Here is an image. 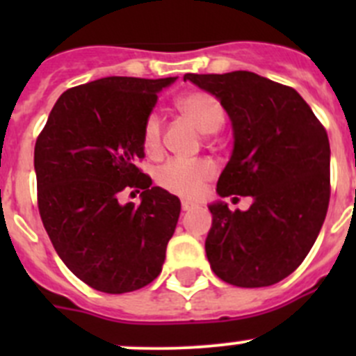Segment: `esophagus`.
Returning a JSON list of instances; mask_svg holds the SVG:
<instances>
[{"mask_svg": "<svg viewBox=\"0 0 356 356\" xmlns=\"http://www.w3.org/2000/svg\"><path fill=\"white\" fill-rule=\"evenodd\" d=\"M181 207L184 211H189V210H193V208H196V204L191 203V201H182Z\"/></svg>", "mask_w": 356, "mask_h": 356, "instance_id": "1", "label": "esophagus"}]
</instances>
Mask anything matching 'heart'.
Returning <instances> with one entry per match:
<instances>
[{
    "mask_svg": "<svg viewBox=\"0 0 356 356\" xmlns=\"http://www.w3.org/2000/svg\"><path fill=\"white\" fill-rule=\"evenodd\" d=\"M177 106L198 131L203 134H213L224 125L225 113L220 102L213 95L204 91H191L177 99ZM163 145V118L158 111H152L143 124V146L148 155L156 156ZM215 175V165L207 158L182 160L174 158L161 165L156 172V182L160 188L182 198H198L204 184Z\"/></svg>",
    "mask_w": 356,
    "mask_h": 356,
    "instance_id": "obj_1",
    "label": "heart"
}]
</instances>
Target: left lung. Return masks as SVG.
Returning a JSON list of instances; mask_svg holds the SVG:
<instances>
[{
  "label": "left lung",
  "mask_w": 356,
  "mask_h": 356,
  "mask_svg": "<svg viewBox=\"0 0 356 356\" xmlns=\"http://www.w3.org/2000/svg\"><path fill=\"white\" fill-rule=\"evenodd\" d=\"M220 102L234 149L217 182L225 196H251L250 210L210 204L204 241L211 270L239 288L293 274L314 246L331 198V148L324 125L289 86L246 70L186 74Z\"/></svg>",
  "instance_id": "obj_1"
}]
</instances>
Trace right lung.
<instances>
[{"instance_id":"add662e5","label":"right lung","mask_w":356,"mask_h":356,"mask_svg":"<svg viewBox=\"0 0 356 356\" xmlns=\"http://www.w3.org/2000/svg\"><path fill=\"white\" fill-rule=\"evenodd\" d=\"M174 81L105 77L67 89L35 141L42 225L68 270L102 293L155 281L177 225L181 201L136 167L145 118ZM131 188L142 203L120 205Z\"/></svg>"}]
</instances>
